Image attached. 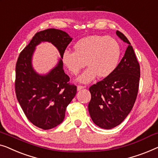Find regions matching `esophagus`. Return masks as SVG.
<instances>
[{"mask_svg": "<svg viewBox=\"0 0 158 158\" xmlns=\"http://www.w3.org/2000/svg\"><path fill=\"white\" fill-rule=\"evenodd\" d=\"M85 88V86H77V91H79L82 89H84Z\"/></svg>", "mask_w": 158, "mask_h": 158, "instance_id": "34e87169", "label": "esophagus"}]
</instances>
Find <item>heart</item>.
<instances>
[{
	"instance_id": "1",
	"label": "heart",
	"mask_w": 158,
	"mask_h": 158,
	"mask_svg": "<svg viewBox=\"0 0 158 158\" xmlns=\"http://www.w3.org/2000/svg\"><path fill=\"white\" fill-rule=\"evenodd\" d=\"M74 51H64L62 62L73 75L78 74L85 64L88 66L77 79V82L82 84L90 83L97 76L99 78L110 76L118 66L122 53L117 39L99 35L79 40L74 45Z\"/></svg>"
}]
</instances>
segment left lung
<instances>
[{"label": "left lung", "mask_w": 158, "mask_h": 158, "mask_svg": "<svg viewBox=\"0 0 158 158\" xmlns=\"http://www.w3.org/2000/svg\"><path fill=\"white\" fill-rule=\"evenodd\" d=\"M116 34L129 44L124 56L110 76L89 87L90 117L95 124L106 130L119 125L130 114L140 77L139 64L131 44L123 33L117 31Z\"/></svg>", "instance_id": "1"}]
</instances>
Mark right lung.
<instances>
[{
    "label": "right lung",
    "mask_w": 158,
    "mask_h": 158,
    "mask_svg": "<svg viewBox=\"0 0 158 158\" xmlns=\"http://www.w3.org/2000/svg\"><path fill=\"white\" fill-rule=\"evenodd\" d=\"M72 39L61 30L49 28L38 32L20 54L15 66V94L24 114L31 123L43 130L59 125L65 117L66 106L77 93V86L69 85V77L63 69L62 54ZM41 42L53 44L61 58L46 74L33 69L32 56Z\"/></svg>",
    "instance_id": "right-lung-1"
}]
</instances>
